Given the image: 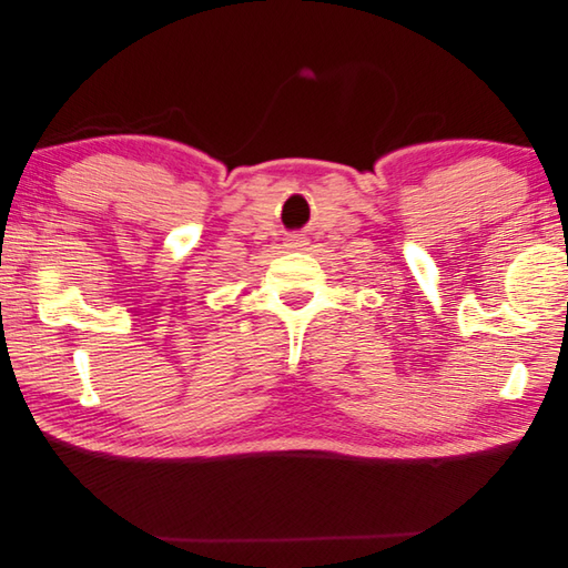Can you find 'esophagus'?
<instances>
[{
    "instance_id": "esophagus-1",
    "label": "esophagus",
    "mask_w": 568,
    "mask_h": 568,
    "mask_svg": "<svg viewBox=\"0 0 568 568\" xmlns=\"http://www.w3.org/2000/svg\"><path fill=\"white\" fill-rule=\"evenodd\" d=\"M303 246H305V236L294 234V236L286 239V248H291V251H298V248H303Z\"/></svg>"
}]
</instances>
